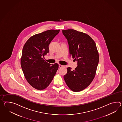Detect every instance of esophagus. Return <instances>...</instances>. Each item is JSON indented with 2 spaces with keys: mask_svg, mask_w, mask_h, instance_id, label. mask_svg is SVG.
Here are the masks:
<instances>
[{
  "mask_svg": "<svg viewBox=\"0 0 122 122\" xmlns=\"http://www.w3.org/2000/svg\"><path fill=\"white\" fill-rule=\"evenodd\" d=\"M63 66H64L61 65V64H59V67H60V68H62Z\"/></svg>",
  "mask_w": 122,
  "mask_h": 122,
  "instance_id": "esophagus-1",
  "label": "esophagus"
}]
</instances>
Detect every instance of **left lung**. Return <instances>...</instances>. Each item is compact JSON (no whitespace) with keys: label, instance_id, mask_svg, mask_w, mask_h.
Here are the masks:
<instances>
[{"label":"left lung","instance_id":"8db88e82","mask_svg":"<svg viewBox=\"0 0 122 122\" xmlns=\"http://www.w3.org/2000/svg\"><path fill=\"white\" fill-rule=\"evenodd\" d=\"M67 40L70 55L77 62L74 70L67 67L64 79L74 92L85 89L95 77L99 56L94 41L86 33L72 29L62 30Z\"/></svg>","mask_w":122,"mask_h":122}]
</instances>
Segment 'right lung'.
I'll use <instances>...</instances> for the list:
<instances>
[{"label": "right lung", "instance_id": "right-lung-1", "mask_svg": "<svg viewBox=\"0 0 122 122\" xmlns=\"http://www.w3.org/2000/svg\"><path fill=\"white\" fill-rule=\"evenodd\" d=\"M60 30H48L30 37L24 45L21 59L23 74L31 86L38 90L48 87L59 68L58 63L51 64L44 59L49 51V45Z\"/></svg>", "mask_w": 122, "mask_h": 122}]
</instances>
